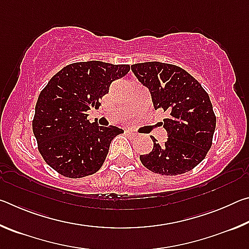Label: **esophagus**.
I'll list each match as a JSON object with an SVG mask.
<instances>
[{"mask_svg":"<svg viewBox=\"0 0 249 249\" xmlns=\"http://www.w3.org/2000/svg\"><path fill=\"white\" fill-rule=\"evenodd\" d=\"M126 134H127V136L129 137V138H135V137H137V134L136 133H134L133 130H126Z\"/></svg>","mask_w":249,"mask_h":249,"instance_id":"34e87169","label":"esophagus"}]
</instances>
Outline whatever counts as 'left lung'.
<instances>
[{
  "label": "left lung",
  "mask_w": 249,
  "mask_h": 249,
  "mask_svg": "<svg viewBox=\"0 0 249 249\" xmlns=\"http://www.w3.org/2000/svg\"><path fill=\"white\" fill-rule=\"evenodd\" d=\"M135 77L149 90L155 109L162 108L168 117L161 122L167 141L140 159L147 169L162 176L191 170L204 159L212 146L216 126L209 94L201 84L178 66L158 61L132 67Z\"/></svg>",
  "instance_id": "8db88e82"
}]
</instances>
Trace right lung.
<instances>
[{
	"label": "right lung",
	"instance_id": "right-lung-1",
	"mask_svg": "<svg viewBox=\"0 0 249 249\" xmlns=\"http://www.w3.org/2000/svg\"><path fill=\"white\" fill-rule=\"evenodd\" d=\"M128 65L83 61L68 65L49 80L35 107L33 132L48 165L68 178L95 174L122 128L90 123L88 111L100 107L113 81L127 74Z\"/></svg>",
	"mask_w": 249,
	"mask_h": 249
}]
</instances>
